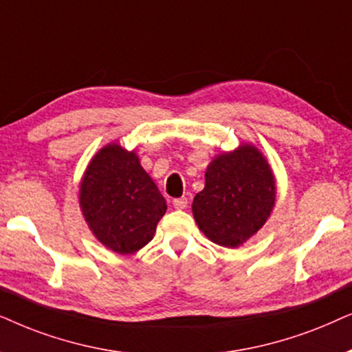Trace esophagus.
Instances as JSON below:
<instances>
[{"mask_svg": "<svg viewBox=\"0 0 352 352\" xmlns=\"http://www.w3.org/2000/svg\"><path fill=\"white\" fill-rule=\"evenodd\" d=\"M172 204H173V208H175V209L182 210V209L186 208V204H188V199H186L185 196H182V198H175V199H173Z\"/></svg>", "mask_w": 352, "mask_h": 352, "instance_id": "obj_1", "label": "esophagus"}]
</instances>
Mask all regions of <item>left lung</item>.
<instances>
[{
	"label": "left lung",
	"instance_id": "left-lung-1",
	"mask_svg": "<svg viewBox=\"0 0 352 352\" xmlns=\"http://www.w3.org/2000/svg\"><path fill=\"white\" fill-rule=\"evenodd\" d=\"M204 190L193 199L199 230L215 245L238 248L257 233L275 206V177L252 144L219 154L206 170Z\"/></svg>",
	"mask_w": 352,
	"mask_h": 352
}]
</instances>
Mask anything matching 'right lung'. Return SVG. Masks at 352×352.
<instances>
[{
    "label": "right lung",
    "mask_w": 352,
    "mask_h": 352,
    "mask_svg": "<svg viewBox=\"0 0 352 352\" xmlns=\"http://www.w3.org/2000/svg\"><path fill=\"white\" fill-rule=\"evenodd\" d=\"M80 209L98 241L133 254L153 240L167 204L135 151L117 143L95 154L83 175Z\"/></svg>",
    "instance_id": "add662e5"
}]
</instances>
